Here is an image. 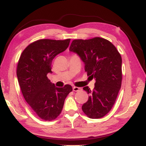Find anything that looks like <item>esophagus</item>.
I'll list each match as a JSON object with an SVG mask.
<instances>
[{
    "instance_id": "1",
    "label": "esophagus",
    "mask_w": 146,
    "mask_h": 146,
    "mask_svg": "<svg viewBox=\"0 0 146 146\" xmlns=\"http://www.w3.org/2000/svg\"><path fill=\"white\" fill-rule=\"evenodd\" d=\"M80 89H81V88H80V87H73V91H75V92L79 91Z\"/></svg>"
}]
</instances>
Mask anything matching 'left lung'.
I'll list each match as a JSON object with an SVG mask.
<instances>
[{
    "instance_id": "8db88e82",
    "label": "left lung",
    "mask_w": 146,
    "mask_h": 146,
    "mask_svg": "<svg viewBox=\"0 0 146 146\" xmlns=\"http://www.w3.org/2000/svg\"><path fill=\"white\" fill-rule=\"evenodd\" d=\"M69 50L78 54L87 76L96 80L93 90L83 88L89 95L83 111L91 119L104 117L115 104L121 86V56L113 44L100 37L74 40Z\"/></svg>"
}]
</instances>
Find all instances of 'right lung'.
<instances>
[{
    "label": "right lung",
    "instance_id": "right-lung-1",
    "mask_svg": "<svg viewBox=\"0 0 146 146\" xmlns=\"http://www.w3.org/2000/svg\"><path fill=\"white\" fill-rule=\"evenodd\" d=\"M70 39H40L30 44L20 55L17 76L25 100L40 118L55 119L61 113L64 100L72 87H57L48 78L56 55L66 50Z\"/></svg>",
    "mask_w": 146,
    "mask_h": 146
}]
</instances>
